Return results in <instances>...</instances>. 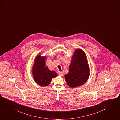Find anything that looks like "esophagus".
<instances>
[{
	"mask_svg": "<svg viewBox=\"0 0 120 120\" xmlns=\"http://www.w3.org/2000/svg\"><path fill=\"white\" fill-rule=\"evenodd\" d=\"M58 74L60 76H63L64 75V71H62V72H59Z\"/></svg>",
	"mask_w": 120,
	"mask_h": 120,
	"instance_id": "esophagus-1",
	"label": "esophagus"
}]
</instances>
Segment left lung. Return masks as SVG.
I'll list each match as a JSON object with an SVG mask.
<instances>
[{"instance_id": "obj_1", "label": "left lung", "mask_w": 120, "mask_h": 120, "mask_svg": "<svg viewBox=\"0 0 120 120\" xmlns=\"http://www.w3.org/2000/svg\"><path fill=\"white\" fill-rule=\"evenodd\" d=\"M89 75V64L85 52L80 49H76L69 66V72L65 75L66 82L70 87H78L87 81Z\"/></svg>"}]
</instances>
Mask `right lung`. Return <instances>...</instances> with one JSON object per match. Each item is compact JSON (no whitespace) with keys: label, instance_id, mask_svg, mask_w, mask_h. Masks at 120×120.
<instances>
[{"label":"right lung","instance_id":"1","mask_svg":"<svg viewBox=\"0 0 120 120\" xmlns=\"http://www.w3.org/2000/svg\"><path fill=\"white\" fill-rule=\"evenodd\" d=\"M46 56H42L40 54H38L36 56L32 69L34 81L42 86H48L52 79L57 76L56 72L50 71L46 65Z\"/></svg>","mask_w":120,"mask_h":120}]
</instances>
